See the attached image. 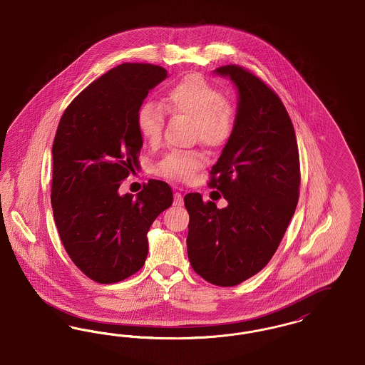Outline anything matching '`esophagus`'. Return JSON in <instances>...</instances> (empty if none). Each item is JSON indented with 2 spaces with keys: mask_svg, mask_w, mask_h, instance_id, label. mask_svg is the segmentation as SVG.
<instances>
[{
  "mask_svg": "<svg viewBox=\"0 0 365 365\" xmlns=\"http://www.w3.org/2000/svg\"><path fill=\"white\" fill-rule=\"evenodd\" d=\"M184 205V197H182V195L180 193V192H175V199H173V206H182Z\"/></svg>",
  "mask_w": 365,
  "mask_h": 365,
  "instance_id": "obj_1",
  "label": "esophagus"
}]
</instances>
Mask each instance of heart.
<instances>
[{
    "label": "heart",
    "mask_w": 365,
    "mask_h": 365,
    "mask_svg": "<svg viewBox=\"0 0 365 365\" xmlns=\"http://www.w3.org/2000/svg\"><path fill=\"white\" fill-rule=\"evenodd\" d=\"M162 106L195 123L199 140L217 147L229 140L233 118L222 93L197 73L185 76L172 86L162 99ZM136 125L143 140L157 143L163 129V111L154 102H145L136 114ZM205 165L199 153H172L158 163L159 175L178 181H190Z\"/></svg>",
    "instance_id": "1"
}]
</instances>
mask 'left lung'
Segmentation results:
<instances>
[{"mask_svg":"<svg viewBox=\"0 0 365 365\" xmlns=\"http://www.w3.org/2000/svg\"><path fill=\"white\" fill-rule=\"evenodd\" d=\"M237 88L235 125L211 169L210 187L225 208L188 193L187 248L190 266L218 286H235L269 262L299 202L300 158L284 103L251 72L237 65L214 71Z\"/></svg>","mask_w":365,"mask_h":365,"instance_id":"obj_1","label":"left lung"}]
</instances>
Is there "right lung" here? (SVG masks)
<instances>
[{"instance_id": "add662e5", "label": "right lung", "mask_w": 365, "mask_h": 365, "mask_svg": "<svg viewBox=\"0 0 365 365\" xmlns=\"http://www.w3.org/2000/svg\"><path fill=\"white\" fill-rule=\"evenodd\" d=\"M168 78L151 63H121L94 80L63 114L51 148V207L65 251L88 278L114 284L142 269L147 233L173 203L170 187L150 180L136 196L120 195L139 168L136 114Z\"/></svg>"}]
</instances>
